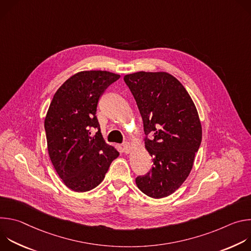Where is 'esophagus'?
I'll use <instances>...</instances> for the list:
<instances>
[{
	"label": "esophagus",
	"instance_id": "obj_1",
	"mask_svg": "<svg viewBox=\"0 0 251 251\" xmlns=\"http://www.w3.org/2000/svg\"><path fill=\"white\" fill-rule=\"evenodd\" d=\"M123 151L125 152V153H129L130 151H131V148H132V145L130 144L129 142H125V143H123Z\"/></svg>",
	"mask_w": 251,
	"mask_h": 251
}]
</instances>
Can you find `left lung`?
Instances as JSON below:
<instances>
[{"mask_svg":"<svg viewBox=\"0 0 251 251\" xmlns=\"http://www.w3.org/2000/svg\"><path fill=\"white\" fill-rule=\"evenodd\" d=\"M124 81L136 100L153 158L151 171L137 176L136 185L148 197H168L186 181L201 145L197 108L183 84L167 73L139 71Z\"/></svg>","mask_w":251,"mask_h":251,"instance_id":"obj_1","label":"left lung"}]
</instances>
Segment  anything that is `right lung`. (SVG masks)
<instances>
[{"label":"right lung","instance_id":"obj_1","mask_svg":"<svg viewBox=\"0 0 251 251\" xmlns=\"http://www.w3.org/2000/svg\"><path fill=\"white\" fill-rule=\"evenodd\" d=\"M119 78L109 71H81L68 78L50 102L45 119L49 155L64 185L75 192L96 188L119 156L105 143L96 117L100 97Z\"/></svg>","mask_w":251,"mask_h":251}]
</instances>
